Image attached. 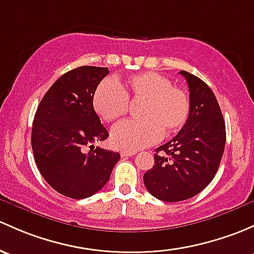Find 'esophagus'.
<instances>
[{"label": "esophagus", "mask_w": 254, "mask_h": 254, "mask_svg": "<svg viewBox=\"0 0 254 254\" xmlns=\"http://www.w3.org/2000/svg\"><path fill=\"white\" fill-rule=\"evenodd\" d=\"M136 152L135 151H122L120 152V156L122 157H131V156H135Z\"/></svg>", "instance_id": "1"}]
</instances>
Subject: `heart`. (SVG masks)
I'll return each mask as SVG.
<instances>
[{"instance_id": "1", "label": "heart", "mask_w": 254, "mask_h": 254, "mask_svg": "<svg viewBox=\"0 0 254 254\" xmlns=\"http://www.w3.org/2000/svg\"><path fill=\"white\" fill-rule=\"evenodd\" d=\"M129 98L142 102L137 112L141 119L125 120L112 129L111 141L117 148L136 151L152 145L162 132L168 136L179 131L190 116L188 92L153 71L130 76L125 85L103 80L93 95V108L103 120L114 122L127 112Z\"/></svg>"}]
</instances>
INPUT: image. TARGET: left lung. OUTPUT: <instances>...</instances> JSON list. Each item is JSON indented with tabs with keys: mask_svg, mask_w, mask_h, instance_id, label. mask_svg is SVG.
Wrapping results in <instances>:
<instances>
[{
	"mask_svg": "<svg viewBox=\"0 0 254 254\" xmlns=\"http://www.w3.org/2000/svg\"><path fill=\"white\" fill-rule=\"evenodd\" d=\"M180 74L190 90V116L174 138L156 149L153 168L143 175L147 191L164 202L184 201L204 190L217 174L226 141L210 87L189 71Z\"/></svg>",
	"mask_w": 254,
	"mask_h": 254,
	"instance_id": "8db88e82",
	"label": "left lung"
}]
</instances>
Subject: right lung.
<instances>
[{
  "label": "right lung",
  "instance_id": "1",
  "mask_svg": "<svg viewBox=\"0 0 254 254\" xmlns=\"http://www.w3.org/2000/svg\"><path fill=\"white\" fill-rule=\"evenodd\" d=\"M108 68L84 65L63 74L36 109L31 147L40 173L61 194L81 199L109 180L118 152L92 145L108 137L93 109V95ZM90 145L92 149L84 152Z\"/></svg>",
  "mask_w": 254,
  "mask_h": 254
}]
</instances>
